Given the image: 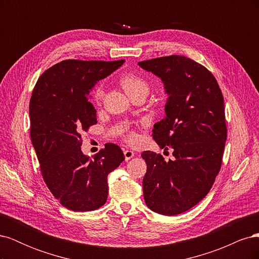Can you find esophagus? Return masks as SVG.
Wrapping results in <instances>:
<instances>
[{
  "instance_id": "1",
  "label": "esophagus",
  "mask_w": 259,
  "mask_h": 259,
  "mask_svg": "<svg viewBox=\"0 0 259 259\" xmlns=\"http://www.w3.org/2000/svg\"><path fill=\"white\" fill-rule=\"evenodd\" d=\"M134 151L132 150H124V156H125V161H128L131 160L133 156H134Z\"/></svg>"
}]
</instances>
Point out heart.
I'll list each match as a JSON object with an SVG mask.
<instances>
[{
  "instance_id": "b5f03b06",
  "label": "heart",
  "mask_w": 259,
  "mask_h": 259,
  "mask_svg": "<svg viewBox=\"0 0 259 259\" xmlns=\"http://www.w3.org/2000/svg\"><path fill=\"white\" fill-rule=\"evenodd\" d=\"M119 83L125 91V93L132 98L138 94H147L149 93V84L148 82L144 79L143 76H140L136 73L133 72H127L124 73L119 77ZM104 86L103 85H98L97 88L94 90L93 92V99L95 103H100L104 98ZM125 139L126 142L131 144H135L138 142V135L135 134V133H126L125 134Z\"/></svg>"
}]
</instances>
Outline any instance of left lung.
I'll return each instance as SVG.
<instances>
[{
	"label": "left lung",
	"instance_id": "1",
	"mask_svg": "<svg viewBox=\"0 0 259 259\" xmlns=\"http://www.w3.org/2000/svg\"><path fill=\"white\" fill-rule=\"evenodd\" d=\"M159 76L167 95L165 115L154 124L160 148L173 149L175 160L144 151L147 173L144 198L151 210L182 214L205 198L222 166L227 127L224 97L208 70L194 60L171 55L139 61Z\"/></svg>",
	"mask_w": 259,
	"mask_h": 259
}]
</instances>
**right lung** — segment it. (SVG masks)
Instances as JSON below:
<instances>
[{
  "instance_id": "1",
  "label": "right lung",
  "mask_w": 259,
  "mask_h": 259,
  "mask_svg": "<svg viewBox=\"0 0 259 259\" xmlns=\"http://www.w3.org/2000/svg\"><path fill=\"white\" fill-rule=\"evenodd\" d=\"M125 60L68 59L38 77L30 99V135L44 182L60 204L74 211L103 206L107 177L124 161L119 146L106 144L91 159L81 134L97 123L90 93Z\"/></svg>"
}]
</instances>
